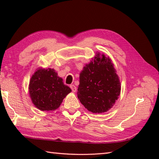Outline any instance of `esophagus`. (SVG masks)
Returning <instances> with one entry per match:
<instances>
[{"label":"esophagus","mask_w":159,"mask_h":159,"mask_svg":"<svg viewBox=\"0 0 159 159\" xmlns=\"http://www.w3.org/2000/svg\"><path fill=\"white\" fill-rule=\"evenodd\" d=\"M70 88H71V89H72V91L73 92H76V90H77V89H76V87L74 85H70Z\"/></svg>","instance_id":"1"}]
</instances>
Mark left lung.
<instances>
[{
  "mask_svg": "<svg viewBox=\"0 0 159 159\" xmlns=\"http://www.w3.org/2000/svg\"><path fill=\"white\" fill-rule=\"evenodd\" d=\"M78 98L86 109L93 113L109 111L120 93V83L109 58L97 54L93 61L80 73Z\"/></svg>",
  "mask_w": 159,
  "mask_h": 159,
  "instance_id": "obj_1",
  "label": "left lung"
}]
</instances>
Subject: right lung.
<instances>
[{"instance_id": "right-lung-1", "label": "right lung", "mask_w": 159, "mask_h": 159, "mask_svg": "<svg viewBox=\"0 0 159 159\" xmlns=\"http://www.w3.org/2000/svg\"><path fill=\"white\" fill-rule=\"evenodd\" d=\"M29 93L34 105L41 111L59 108L64 98L72 92L53 69H39L32 76Z\"/></svg>"}]
</instances>
